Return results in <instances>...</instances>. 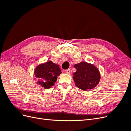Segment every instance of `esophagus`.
<instances>
[{"label":"esophagus","instance_id":"esophagus-1","mask_svg":"<svg viewBox=\"0 0 131 131\" xmlns=\"http://www.w3.org/2000/svg\"><path fill=\"white\" fill-rule=\"evenodd\" d=\"M65 72L67 74H70V69H67L65 70Z\"/></svg>","mask_w":131,"mask_h":131}]
</instances>
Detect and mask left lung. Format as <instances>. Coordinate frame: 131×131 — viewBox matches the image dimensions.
Listing matches in <instances>:
<instances>
[{"mask_svg": "<svg viewBox=\"0 0 131 131\" xmlns=\"http://www.w3.org/2000/svg\"><path fill=\"white\" fill-rule=\"evenodd\" d=\"M77 72L73 74V80L78 88L87 91L97 86L101 79V74L97 67L91 63L81 62L74 65Z\"/></svg>", "mask_w": 131, "mask_h": 131, "instance_id": "8db88e82", "label": "left lung"}]
</instances>
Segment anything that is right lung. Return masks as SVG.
Wrapping results in <instances>:
<instances>
[{
    "instance_id": "add662e5",
    "label": "right lung",
    "mask_w": 131,
    "mask_h": 131,
    "mask_svg": "<svg viewBox=\"0 0 131 131\" xmlns=\"http://www.w3.org/2000/svg\"><path fill=\"white\" fill-rule=\"evenodd\" d=\"M61 73L59 66L51 61L38 65L34 71L35 77L38 79L37 84L45 89L53 86Z\"/></svg>"
}]
</instances>
